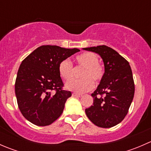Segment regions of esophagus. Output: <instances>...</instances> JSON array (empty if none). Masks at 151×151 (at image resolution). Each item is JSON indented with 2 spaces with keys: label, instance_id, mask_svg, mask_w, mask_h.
Masks as SVG:
<instances>
[{
  "label": "esophagus",
  "instance_id": "1",
  "mask_svg": "<svg viewBox=\"0 0 151 151\" xmlns=\"http://www.w3.org/2000/svg\"><path fill=\"white\" fill-rule=\"evenodd\" d=\"M72 96H74L75 97H81L83 95L80 93H73Z\"/></svg>",
  "mask_w": 151,
  "mask_h": 151
}]
</instances>
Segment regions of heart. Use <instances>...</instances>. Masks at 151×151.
<instances>
[{
    "instance_id": "b5f03b06",
    "label": "heart",
    "mask_w": 151,
    "mask_h": 151,
    "mask_svg": "<svg viewBox=\"0 0 151 151\" xmlns=\"http://www.w3.org/2000/svg\"><path fill=\"white\" fill-rule=\"evenodd\" d=\"M79 67L84 68L82 73V80H73L66 83L67 89L74 91L77 93L88 92L93 88V80L96 83H99L104 77V71L103 66L99 63L98 56L93 52L82 53L75 58ZM58 72L60 77L66 81L72 79L74 68L71 60L64 59L58 66Z\"/></svg>"
}]
</instances>
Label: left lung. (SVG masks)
Here are the masks:
<instances>
[{
  "instance_id": "obj_1",
  "label": "left lung",
  "mask_w": 151,
  "mask_h": 151,
  "mask_svg": "<svg viewBox=\"0 0 151 151\" xmlns=\"http://www.w3.org/2000/svg\"><path fill=\"white\" fill-rule=\"evenodd\" d=\"M84 50L98 53L104 64V77L91 94L93 103L85 109V113L99 127H113L124 119L133 100L134 83L132 68L124 58L106 45Z\"/></svg>"
}]
</instances>
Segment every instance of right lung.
Wrapping results in <instances>:
<instances>
[{"label": "right lung", "instance_id": "obj_1", "mask_svg": "<svg viewBox=\"0 0 151 151\" xmlns=\"http://www.w3.org/2000/svg\"><path fill=\"white\" fill-rule=\"evenodd\" d=\"M79 51L43 45L22 60L15 81V94L21 113L30 123L48 126L60 116L71 93L63 89L59 63Z\"/></svg>", "mask_w": 151, "mask_h": 151}]
</instances>
